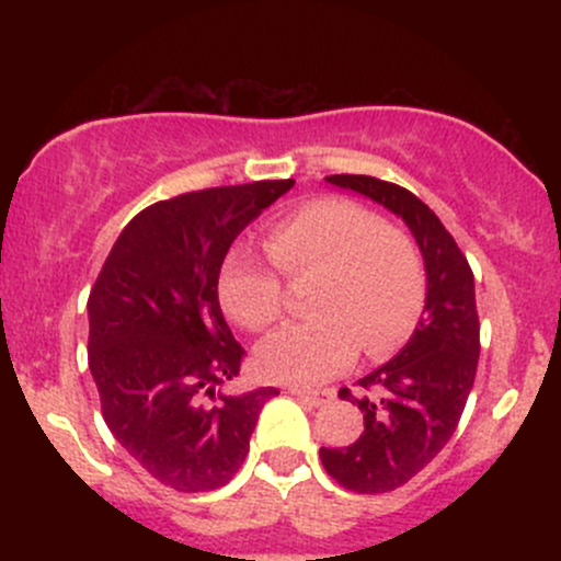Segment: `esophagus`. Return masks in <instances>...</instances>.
Wrapping results in <instances>:
<instances>
[{
    "label": "esophagus",
    "mask_w": 561,
    "mask_h": 561,
    "mask_svg": "<svg viewBox=\"0 0 561 561\" xmlns=\"http://www.w3.org/2000/svg\"><path fill=\"white\" fill-rule=\"evenodd\" d=\"M287 392H289V396L300 398V401H308L311 405H324L334 398L332 390H321V392L319 390H302V388H295V385H289Z\"/></svg>",
    "instance_id": "1"
}]
</instances>
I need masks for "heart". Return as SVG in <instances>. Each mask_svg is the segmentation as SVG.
<instances>
[{
  "mask_svg": "<svg viewBox=\"0 0 561 561\" xmlns=\"http://www.w3.org/2000/svg\"><path fill=\"white\" fill-rule=\"evenodd\" d=\"M268 259L287 279L317 274L300 324H285L255 347V371L287 385H319L356 362L358 347L388 356L409 337L424 306V266L403 231L347 197H319L276 221ZM218 300L244 330H263L285 308L282 279L248 248L218 274Z\"/></svg>",
  "mask_w": 561,
  "mask_h": 561,
  "instance_id": "b5f03b06",
  "label": "heart"
}]
</instances>
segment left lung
Returning <instances> with one entry per match:
<instances>
[{
  "instance_id": "1",
  "label": "left lung",
  "mask_w": 561,
  "mask_h": 561,
  "mask_svg": "<svg viewBox=\"0 0 561 561\" xmlns=\"http://www.w3.org/2000/svg\"><path fill=\"white\" fill-rule=\"evenodd\" d=\"M327 184L388 208L420 244L427 276L420 324L390 362L358 379L364 433L343 448H321V465L356 493H388L422 472L446 448L461 420L480 358L474 276L459 244L433 210L403 186L375 176L337 173Z\"/></svg>"
}]
</instances>
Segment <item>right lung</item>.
<instances>
[{
	"mask_svg": "<svg viewBox=\"0 0 561 561\" xmlns=\"http://www.w3.org/2000/svg\"><path fill=\"white\" fill-rule=\"evenodd\" d=\"M293 179L160 199L126 224L89 295V371L115 440L182 493L216 491L250 450L276 388L224 392L242 345L218 306L237 234Z\"/></svg>",
	"mask_w": 561,
	"mask_h": 561,
	"instance_id": "add662e5",
	"label": "right lung"
}]
</instances>
